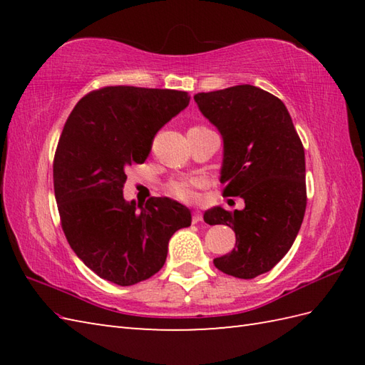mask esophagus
<instances>
[{
	"instance_id": "esophagus-1",
	"label": "esophagus",
	"mask_w": 365,
	"mask_h": 365,
	"mask_svg": "<svg viewBox=\"0 0 365 365\" xmlns=\"http://www.w3.org/2000/svg\"><path fill=\"white\" fill-rule=\"evenodd\" d=\"M200 221H202V213H200V212H192V222L197 224Z\"/></svg>"
}]
</instances>
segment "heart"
Returning <instances> with one entry per match:
<instances>
[{"instance_id": "1", "label": "heart", "mask_w": 365, "mask_h": 365, "mask_svg": "<svg viewBox=\"0 0 365 365\" xmlns=\"http://www.w3.org/2000/svg\"><path fill=\"white\" fill-rule=\"evenodd\" d=\"M202 182L199 178H175L168 183V192L180 202H195L197 199V188Z\"/></svg>"}]
</instances>
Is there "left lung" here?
Returning a JSON list of instances; mask_svg holds the SVG:
<instances>
[{
	"instance_id": "left-lung-1",
	"label": "left lung",
	"mask_w": 365,
	"mask_h": 365,
	"mask_svg": "<svg viewBox=\"0 0 365 365\" xmlns=\"http://www.w3.org/2000/svg\"><path fill=\"white\" fill-rule=\"evenodd\" d=\"M195 100L222 136L224 192L245 200L243 210L204 213L207 224H226L237 238L232 252L213 263L229 276L252 279L273 268L299 232L307 202L304 147L285 105L260 88L240 84Z\"/></svg>"
}]
</instances>
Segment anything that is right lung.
Masks as SVG:
<instances>
[{
  "instance_id": "add662e5",
  "label": "right lung",
  "mask_w": 365,
  "mask_h": 365,
  "mask_svg": "<svg viewBox=\"0 0 365 365\" xmlns=\"http://www.w3.org/2000/svg\"><path fill=\"white\" fill-rule=\"evenodd\" d=\"M190 103L188 92L106 86L84 96L68 115L53 161L61 226L73 252L118 285L163 268L168 243L191 226L188 207L169 197L127 202L128 166L149 157L158 130Z\"/></svg>"
}]
</instances>
